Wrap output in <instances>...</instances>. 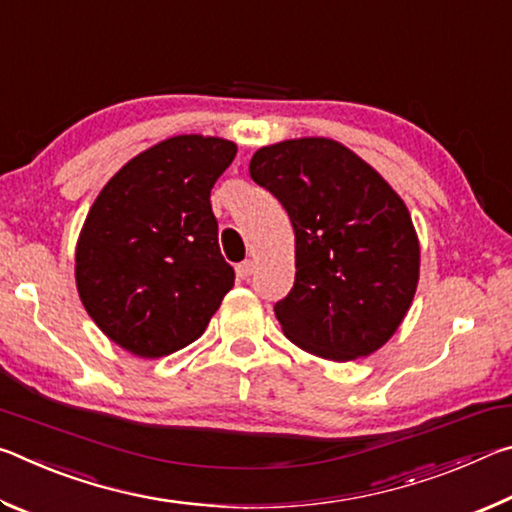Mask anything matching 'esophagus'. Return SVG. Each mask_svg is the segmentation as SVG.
<instances>
[{"mask_svg":"<svg viewBox=\"0 0 512 512\" xmlns=\"http://www.w3.org/2000/svg\"><path fill=\"white\" fill-rule=\"evenodd\" d=\"M253 271H255L253 259H246V262L237 264V277H241V280H248V277L253 275Z\"/></svg>","mask_w":512,"mask_h":512,"instance_id":"obj_1","label":"esophagus"}]
</instances>
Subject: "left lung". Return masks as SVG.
Wrapping results in <instances>:
<instances>
[{
  "label": "left lung",
  "mask_w": 512,
  "mask_h": 512,
  "mask_svg": "<svg viewBox=\"0 0 512 512\" xmlns=\"http://www.w3.org/2000/svg\"><path fill=\"white\" fill-rule=\"evenodd\" d=\"M250 178L282 203L296 232V282L275 305L284 336L327 361L377 352L420 280L409 207L379 171L327 137L262 146Z\"/></svg>",
  "instance_id": "1"
}]
</instances>
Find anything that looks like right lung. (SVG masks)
Returning a JSON list of instances; mask_svg holds the SVG:
<instances>
[{"mask_svg": "<svg viewBox=\"0 0 512 512\" xmlns=\"http://www.w3.org/2000/svg\"><path fill=\"white\" fill-rule=\"evenodd\" d=\"M237 155L223 137L176 135L128 160L76 241V289L110 341L160 359L201 339L235 284L210 192Z\"/></svg>", "mask_w": 512, "mask_h": 512, "instance_id": "obj_1", "label": "right lung"}]
</instances>
